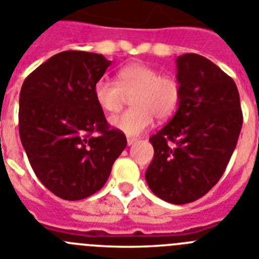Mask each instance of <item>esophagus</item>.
<instances>
[{
  "instance_id": "34e87169",
  "label": "esophagus",
  "mask_w": 259,
  "mask_h": 259,
  "mask_svg": "<svg viewBox=\"0 0 259 259\" xmlns=\"http://www.w3.org/2000/svg\"><path fill=\"white\" fill-rule=\"evenodd\" d=\"M137 142V138H132V137H127V146H132Z\"/></svg>"
}]
</instances>
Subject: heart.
I'll return each mask as SVG.
<instances>
[{
    "mask_svg": "<svg viewBox=\"0 0 259 259\" xmlns=\"http://www.w3.org/2000/svg\"><path fill=\"white\" fill-rule=\"evenodd\" d=\"M117 80L99 78L94 99L107 113H117L132 97L133 108L111 118V125L127 135H138L152 125L153 118L165 120L176 112L181 101V83L171 74H160L155 67L134 62L121 67Z\"/></svg>",
    "mask_w": 259,
    "mask_h": 259,
    "instance_id": "b5f03b06",
    "label": "heart"
}]
</instances>
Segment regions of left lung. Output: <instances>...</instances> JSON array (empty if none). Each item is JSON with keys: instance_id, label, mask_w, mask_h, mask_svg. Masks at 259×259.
Here are the masks:
<instances>
[{"instance_id": "8db88e82", "label": "left lung", "mask_w": 259, "mask_h": 259, "mask_svg": "<svg viewBox=\"0 0 259 259\" xmlns=\"http://www.w3.org/2000/svg\"><path fill=\"white\" fill-rule=\"evenodd\" d=\"M181 101L173 118L150 137L146 181L156 196L187 204L208 193L225 173L243 126L236 83L199 54L177 59Z\"/></svg>"}]
</instances>
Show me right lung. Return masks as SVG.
Returning <instances> with one entry per match:
<instances>
[{"instance_id": "1", "label": "right lung", "mask_w": 259, "mask_h": 259, "mask_svg": "<svg viewBox=\"0 0 259 259\" xmlns=\"http://www.w3.org/2000/svg\"><path fill=\"white\" fill-rule=\"evenodd\" d=\"M111 62L88 51H62L27 76L19 97V134L37 178L64 200L101 190L126 137L111 127L94 85Z\"/></svg>"}]
</instances>
